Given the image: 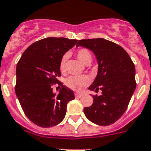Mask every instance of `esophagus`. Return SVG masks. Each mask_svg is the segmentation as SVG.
Here are the masks:
<instances>
[{"instance_id":"34e87169","label":"esophagus","mask_w":151,"mask_h":151,"mask_svg":"<svg viewBox=\"0 0 151 151\" xmlns=\"http://www.w3.org/2000/svg\"><path fill=\"white\" fill-rule=\"evenodd\" d=\"M75 95H76V96L77 98H81L83 96L82 94H80V93H76Z\"/></svg>"}]
</instances>
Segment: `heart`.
<instances>
[{
    "mask_svg": "<svg viewBox=\"0 0 151 151\" xmlns=\"http://www.w3.org/2000/svg\"><path fill=\"white\" fill-rule=\"evenodd\" d=\"M77 58L79 59L84 64L90 63L92 60V55L90 51L86 48H81L78 50L76 52ZM68 60V55L64 54L60 62V70L61 72H65L66 71V63ZM66 86L72 90L76 91H81L90 83V78L88 76H71L66 80Z\"/></svg>",
    "mask_w": 151,
    "mask_h": 151,
    "instance_id": "1",
    "label": "heart"
}]
</instances>
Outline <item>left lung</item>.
<instances>
[{
  "label": "left lung",
  "instance_id": "obj_1",
  "mask_svg": "<svg viewBox=\"0 0 151 151\" xmlns=\"http://www.w3.org/2000/svg\"><path fill=\"white\" fill-rule=\"evenodd\" d=\"M79 46L91 50L98 61V74L88 89L102 91L101 96H93L92 105L83 112L97 125L113 124L126 111L135 90L134 64L123 47L107 40H80Z\"/></svg>",
  "mask_w": 151,
  "mask_h": 151
}]
</instances>
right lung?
I'll return each instance as SVG.
<instances>
[{"mask_svg": "<svg viewBox=\"0 0 151 151\" xmlns=\"http://www.w3.org/2000/svg\"><path fill=\"white\" fill-rule=\"evenodd\" d=\"M77 41L63 37L42 39L30 45L17 63L16 95L25 115L36 125L59 124L65 117L68 103L75 99L74 92L57 78L61 76L62 56ZM55 83L61 86L58 95L52 92Z\"/></svg>", "mask_w": 151, "mask_h": 151, "instance_id": "right-lung-1", "label": "right lung"}]
</instances>
